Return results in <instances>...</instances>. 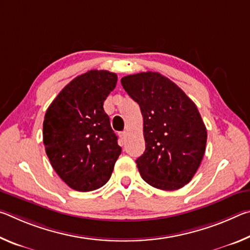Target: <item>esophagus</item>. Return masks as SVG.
I'll return each instance as SVG.
<instances>
[{
  "label": "esophagus",
  "mask_w": 250,
  "mask_h": 250,
  "mask_svg": "<svg viewBox=\"0 0 250 250\" xmlns=\"http://www.w3.org/2000/svg\"><path fill=\"white\" fill-rule=\"evenodd\" d=\"M120 138H121L122 141L125 140V138H126V132H125V131H122V132H120Z\"/></svg>",
  "instance_id": "obj_1"
}]
</instances>
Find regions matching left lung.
I'll return each mask as SVG.
<instances>
[{
    "label": "left lung",
    "mask_w": 250,
    "mask_h": 250,
    "mask_svg": "<svg viewBox=\"0 0 250 250\" xmlns=\"http://www.w3.org/2000/svg\"><path fill=\"white\" fill-rule=\"evenodd\" d=\"M121 83L143 117L146 151L135 160L142 179L163 191L183 188L200 167L207 140L195 104L170 79L153 71L128 75Z\"/></svg>",
    "instance_id": "1"
}]
</instances>
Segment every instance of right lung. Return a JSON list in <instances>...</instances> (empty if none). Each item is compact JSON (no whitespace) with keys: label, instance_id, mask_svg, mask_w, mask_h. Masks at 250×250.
Segmentation results:
<instances>
[{"label":"right lung","instance_id":"right-lung-1","mask_svg":"<svg viewBox=\"0 0 250 250\" xmlns=\"http://www.w3.org/2000/svg\"><path fill=\"white\" fill-rule=\"evenodd\" d=\"M118 77L89 70L67 84L45 113L43 141L50 164L73 189L94 191L109 181L121 154L104 103Z\"/></svg>","mask_w":250,"mask_h":250}]
</instances>
